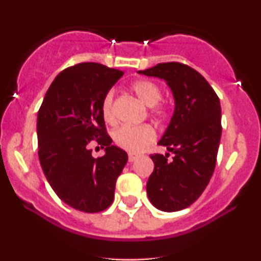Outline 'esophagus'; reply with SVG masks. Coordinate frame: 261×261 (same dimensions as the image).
<instances>
[{
    "label": "esophagus",
    "mask_w": 261,
    "mask_h": 261,
    "mask_svg": "<svg viewBox=\"0 0 261 261\" xmlns=\"http://www.w3.org/2000/svg\"><path fill=\"white\" fill-rule=\"evenodd\" d=\"M137 154H134V153H128V162H135L137 160Z\"/></svg>",
    "instance_id": "34e87169"
}]
</instances>
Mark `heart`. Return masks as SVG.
Wrapping results in <instances>:
<instances>
[{"label": "heart", "instance_id": "1", "mask_svg": "<svg viewBox=\"0 0 261 261\" xmlns=\"http://www.w3.org/2000/svg\"><path fill=\"white\" fill-rule=\"evenodd\" d=\"M131 89L136 94V97L142 101L145 106L149 108L157 106L162 98L161 88L151 81L140 80L136 81ZM101 113H103L104 120L108 122L115 121V113H114V93L109 92L104 97L101 103ZM154 113L161 114L162 110H154ZM155 140L154 128L149 125L142 126H124L119 127L114 133V141L119 147L126 149L131 153H139L143 151L147 146L151 145Z\"/></svg>", "mask_w": 261, "mask_h": 261}]
</instances>
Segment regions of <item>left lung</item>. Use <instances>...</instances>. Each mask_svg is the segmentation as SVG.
Wrapping results in <instances>:
<instances>
[{
	"instance_id": "left-lung-1",
	"label": "left lung",
	"mask_w": 261,
	"mask_h": 261,
	"mask_svg": "<svg viewBox=\"0 0 261 261\" xmlns=\"http://www.w3.org/2000/svg\"><path fill=\"white\" fill-rule=\"evenodd\" d=\"M140 74L166 81L174 98V112L158 145L169 153L151 154L154 163L147 195L155 208L180 211L195 202L214 174L220 146V99L194 68L179 62L158 64Z\"/></svg>"
}]
</instances>
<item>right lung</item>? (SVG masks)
<instances>
[{"label":"right lung","mask_w":261,"mask_h":261,"mask_svg":"<svg viewBox=\"0 0 261 261\" xmlns=\"http://www.w3.org/2000/svg\"><path fill=\"white\" fill-rule=\"evenodd\" d=\"M124 74L95 62L68 67L56 76L38 112V154L46 180L65 203L94 214L109 207L115 182L127 162L112 145L101 113L108 92ZM95 139L106 154L94 159Z\"/></svg>","instance_id":"right-lung-1"}]
</instances>
